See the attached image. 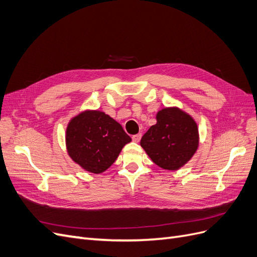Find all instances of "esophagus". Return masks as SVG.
Instances as JSON below:
<instances>
[{
	"label": "esophagus",
	"mask_w": 257,
	"mask_h": 257,
	"mask_svg": "<svg viewBox=\"0 0 257 257\" xmlns=\"http://www.w3.org/2000/svg\"><path fill=\"white\" fill-rule=\"evenodd\" d=\"M141 138H142V134L141 133L136 134V135H133V137H132V139H133V142H135V143H139V141H141Z\"/></svg>",
	"instance_id": "obj_1"
}]
</instances>
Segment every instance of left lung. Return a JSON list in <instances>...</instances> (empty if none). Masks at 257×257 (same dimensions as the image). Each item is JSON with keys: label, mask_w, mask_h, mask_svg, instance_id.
<instances>
[{"label": "left lung", "mask_w": 257, "mask_h": 257, "mask_svg": "<svg viewBox=\"0 0 257 257\" xmlns=\"http://www.w3.org/2000/svg\"><path fill=\"white\" fill-rule=\"evenodd\" d=\"M157 123L143 136L141 146L154 164L178 170L191 161L199 146V132L193 116L177 106L162 108Z\"/></svg>", "instance_id": "8db88e82"}]
</instances>
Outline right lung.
I'll return each mask as SVG.
<instances>
[{
    "label": "right lung",
    "instance_id": "right-lung-1",
    "mask_svg": "<svg viewBox=\"0 0 257 257\" xmlns=\"http://www.w3.org/2000/svg\"><path fill=\"white\" fill-rule=\"evenodd\" d=\"M132 142L119 122L97 109H85L69 120L65 145L68 157L85 172L102 174Z\"/></svg>",
    "mask_w": 257,
    "mask_h": 257
}]
</instances>
